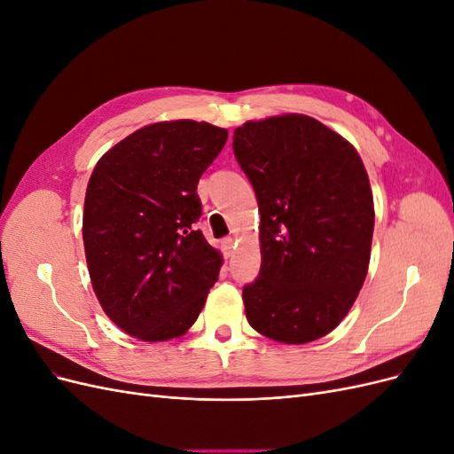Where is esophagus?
<instances>
[{
    "label": "esophagus",
    "instance_id": "1",
    "mask_svg": "<svg viewBox=\"0 0 454 454\" xmlns=\"http://www.w3.org/2000/svg\"><path fill=\"white\" fill-rule=\"evenodd\" d=\"M222 246H223V254H225V257H231V255H232V250H235V239H232V237L225 239V240L222 242Z\"/></svg>",
    "mask_w": 454,
    "mask_h": 454
}]
</instances>
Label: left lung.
<instances>
[{
  "label": "left lung",
  "mask_w": 454,
  "mask_h": 454,
  "mask_svg": "<svg viewBox=\"0 0 454 454\" xmlns=\"http://www.w3.org/2000/svg\"><path fill=\"white\" fill-rule=\"evenodd\" d=\"M232 151L261 214V270L242 290L246 318L286 345L320 339L348 314L369 267L375 208L358 151L299 114L244 122Z\"/></svg>",
  "instance_id": "1"
}]
</instances>
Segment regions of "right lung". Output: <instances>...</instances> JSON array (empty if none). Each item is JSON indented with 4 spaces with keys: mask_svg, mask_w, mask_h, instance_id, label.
<instances>
[{
    "mask_svg": "<svg viewBox=\"0 0 454 454\" xmlns=\"http://www.w3.org/2000/svg\"><path fill=\"white\" fill-rule=\"evenodd\" d=\"M227 130L162 121L132 132L96 162L83 242L92 290L109 320L147 342L195 324L223 257L195 229L197 185Z\"/></svg>",
    "mask_w": 454,
    "mask_h": 454,
    "instance_id": "add662e5",
    "label": "right lung"
}]
</instances>
